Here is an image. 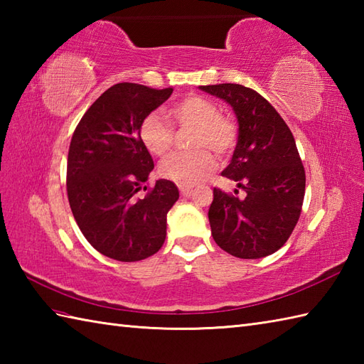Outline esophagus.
I'll list each match as a JSON object with an SVG mask.
<instances>
[{"instance_id":"obj_1","label":"esophagus","mask_w":364,"mask_h":364,"mask_svg":"<svg viewBox=\"0 0 364 364\" xmlns=\"http://www.w3.org/2000/svg\"><path fill=\"white\" fill-rule=\"evenodd\" d=\"M192 189H194V186H180V192H181V194H183L184 197H188V196H191V192H192Z\"/></svg>"}]
</instances>
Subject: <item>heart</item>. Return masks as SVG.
<instances>
[{"instance_id":"obj_1","label":"heart","mask_w":364,"mask_h":364,"mask_svg":"<svg viewBox=\"0 0 364 364\" xmlns=\"http://www.w3.org/2000/svg\"><path fill=\"white\" fill-rule=\"evenodd\" d=\"M172 117L180 125H191L196 131L191 139L194 150L175 153L161 162L159 175L178 186H192L213 172L218 156L231 151L236 142V127L230 119L219 115L218 106L202 95H188L170 107ZM139 136L145 149L156 156L164 154L173 145V129L159 112H150L139 128Z\"/></svg>"}]
</instances>
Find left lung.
<instances>
[{"label":"left lung","mask_w":364,"mask_h":364,"mask_svg":"<svg viewBox=\"0 0 364 364\" xmlns=\"http://www.w3.org/2000/svg\"><path fill=\"white\" fill-rule=\"evenodd\" d=\"M200 89L233 107L237 144L222 175L245 192L239 198L214 188L211 235L233 257H267L288 241L304 203L305 168L296 141L275 107L253 89L230 82Z\"/></svg>","instance_id":"obj_1"}]
</instances>
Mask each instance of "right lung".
Wrapping results in <instances>:
<instances>
[{
    "label": "right lung",
    "mask_w": 364,
    "mask_h": 364,
    "mask_svg": "<svg viewBox=\"0 0 364 364\" xmlns=\"http://www.w3.org/2000/svg\"><path fill=\"white\" fill-rule=\"evenodd\" d=\"M172 92L115 84L95 100L73 133L67 159L68 203L84 237L107 258L141 261L166 241L167 213L180 192L172 181L158 180L145 197H137L154 167L139 128Z\"/></svg>",
    "instance_id": "1"
}]
</instances>
